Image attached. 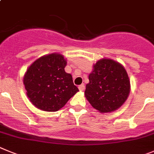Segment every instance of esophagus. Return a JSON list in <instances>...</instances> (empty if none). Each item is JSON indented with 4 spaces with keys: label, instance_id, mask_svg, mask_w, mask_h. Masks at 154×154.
<instances>
[{
    "label": "esophagus",
    "instance_id": "esophagus-1",
    "mask_svg": "<svg viewBox=\"0 0 154 154\" xmlns=\"http://www.w3.org/2000/svg\"><path fill=\"white\" fill-rule=\"evenodd\" d=\"M78 88H79V90L81 91H85V85H84V84H83V85H79Z\"/></svg>",
    "mask_w": 154,
    "mask_h": 154
}]
</instances>
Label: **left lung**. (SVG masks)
Masks as SVG:
<instances>
[{
    "label": "left lung",
    "mask_w": 154,
    "mask_h": 154,
    "mask_svg": "<svg viewBox=\"0 0 154 154\" xmlns=\"http://www.w3.org/2000/svg\"><path fill=\"white\" fill-rule=\"evenodd\" d=\"M129 91L130 81L124 66L111 59H102L94 65L85 94L93 108L106 113L123 105Z\"/></svg>",
    "instance_id": "8db88e82"
}]
</instances>
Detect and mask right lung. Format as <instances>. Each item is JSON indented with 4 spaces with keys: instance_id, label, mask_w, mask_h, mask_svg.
<instances>
[{
    "instance_id": "1",
    "label": "right lung",
    "mask_w": 154,
    "mask_h": 154,
    "mask_svg": "<svg viewBox=\"0 0 154 154\" xmlns=\"http://www.w3.org/2000/svg\"><path fill=\"white\" fill-rule=\"evenodd\" d=\"M66 65L63 56L52 53L38 58L28 68L24 85L30 101L38 109L57 112L79 91L71 74L65 72Z\"/></svg>"
}]
</instances>
